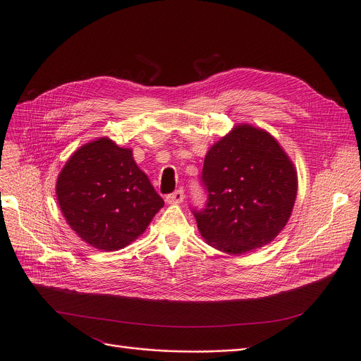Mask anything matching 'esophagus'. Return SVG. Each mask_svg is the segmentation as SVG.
Returning <instances> with one entry per match:
<instances>
[{
    "label": "esophagus",
    "mask_w": 361,
    "mask_h": 361,
    "mask_svg": "<svg viewBox=\"0 0 361 361\" xmlns=\"http://www.w3.org/2000/svg\"><path fill=\"white\" fill-rule=\"evenodd\" d=\"M183 200H184V190H183V188H178V190H176L174 192L166 195V201H167L169 204L183 202Z\"/></svg>",
    "instance_id": "esophagus-1"
}]
</instances>
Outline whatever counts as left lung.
<instances>
[{"label":"left lung","instance_id":"1","mask_svg":"<svg viewBox=\"0 0 361 361\" xmlns=\"http://www.w3.org/2000/svg\"><path fill=\"white\" fill-rule=\"evenodd\" d=\"M202 210H192L202 238L228 254H244L276 238L297 195V173L267 131L248 124L216 142L204 159Z\"/></svg>","mask_w":361,"mask_h":361}]
</instances>
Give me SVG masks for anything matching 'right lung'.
<instances>
[{"label": "right lung", "mask_w": 361, "mask_h": 361, "mask_svg": "<svg viewBox=\"0 0 361 361\" xmlns=\"http://www.w3.org/2000/svg\"><path fill=\"white\" fill-rule=\"evenodd\" d=\"M57 200L70 227L102 251L133 243L164 205L133 151L109 138L73 154L59 176Z\"/></svg>", "instance_id": "obj_1"}]
</instances>
